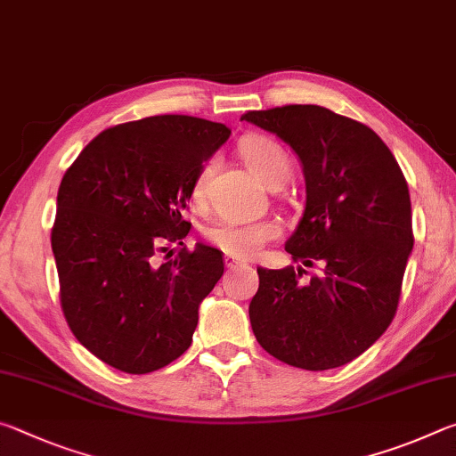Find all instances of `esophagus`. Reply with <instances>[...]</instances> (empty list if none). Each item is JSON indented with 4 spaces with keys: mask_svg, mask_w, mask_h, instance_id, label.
Segmentation results:
<instances>
[{
    "mask_svg": "<svg viewBox=\"0 0 456 456\" xmlns=\"http://www.w3.org/2000/svg\"><path fill=\"white\" fill-rule=\"evenodd\" d=\"M241 265H245V261L237 259L233 256H225V267L227 269H235V267H241Z\"/></svg>",
    "mask_w": 456,
    "mask_h": 456,
    "instance_id": "esophagus-1",
    "label": "esophagus"
}]
</instances>
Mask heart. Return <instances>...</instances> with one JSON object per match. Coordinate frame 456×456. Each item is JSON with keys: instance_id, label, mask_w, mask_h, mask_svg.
I'll return each mask as SVG.
<instances>
[{"instance_id": "obj_1", "label": "heart", "mask_w": 456, "mask_h": 456, "mask_svg": "<svg viewBox=\"0 0 456 456\" xmlns=\"http://www.w3.org/2000/svg\"><path fill=\"white\" fill-rule=\"evenodd\" d=\"M247 167L256 173L267 187L283 184L291 173V163L288 154L269 136H249L239 146ZM215 168V159H207L197 168L195 179L191 184V197L195 203H203L207 183ZM281 235V225L273 219L259 221H235L219 219L207 229V239L217 245L221 251L233 257H253L261 251L265 243L273 241Z\"/></svg>"}]
</instances>
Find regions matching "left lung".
Listing matches in <instances>:
<instances>
[{
	"instance_id": "obj_1",
	"label": "left lung",
	"mask_w": 456,
	"mask_h": 456,
	"mask_svg": "<svg viewBox=\"0 0 456 456\" xmlns=\"http://www.w3.org/2000/svg\"><path fill=\"white\" fill-rule=\"evenodd\" d=\"M302 160L305 209L285 243L293 261L322 267H259L249 304L261 348L285 364L330 370L358 358L395 320L408 256L411 192L395 154L372 128L315 104L249 110Z\"/></svg>"
}]
</instances>
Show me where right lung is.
I'll list each match as a JSON object with an SVG mask.
<instances>
[{"label":"right lung","mask_w":456,"mask_h":456,"mask_svg":"<svg viewBox=\"0 0 456 456\" xmlns=\"http://www.w3.org/2000/svg\"><path fill=\"white\" fill-rule=\"evenodd\" d=\"M229 134L184 114L125 122L90 141L60 183L52 251L61 312L84 348L120 372L149 374L189 350L225 259L200 243L168 259V247L189 235L192 179Z\"/></svg>","instance_id":"obj_1"}]
</instances>
